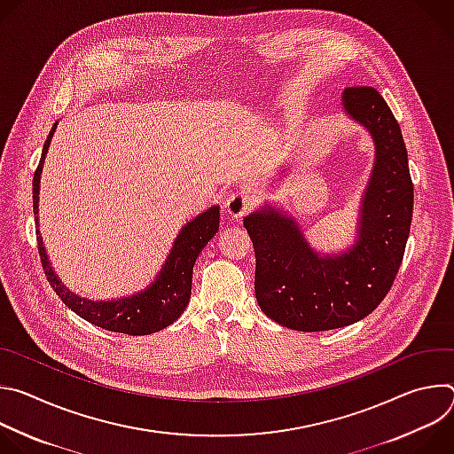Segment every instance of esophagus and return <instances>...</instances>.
Here are the masks:
<instances>
[{
    "label": "esophagus",
    "mask_w": 454,
    "mask_h": 454,
    "mask_svg": "<svg viewBox=\"0 0 454 454\" xmlns=\"http://www.w3.org/2000/svg\"><path fill=\"white\" fill-rule=\"evenodd\" d=\"M251 203H253V200L247 196V193L237 192V193H231V196L226 200L224 208L231 219H239L249 210Z\"/></svg>",
    "instance_id": "obj_1"
}]
</instances>
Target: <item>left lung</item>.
Returning a JSON list of instances; mask_svg holds the SVG:
<instances>
[{"label":"left lung","instance_id":"obj_1","mask_svg":"<svg viewBox=\"0 0 454 454\" xmlns=\"http://www.w3.org/2000/svg\"><path fill=\"white\" fill-rule=\"evenodd\" d=\"M341 109L366 129L375 151L354 244L340 253L316 251L298 221L273 203L244 217L256 256L258 307L301 333L341 329L368 316L390 291L410 237L413 183L392 109L370 86L347 88Z\"/></svg>","mask_w":454,"mask_h":454}]
</instances>
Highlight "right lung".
<instances>
[{
	"mask_svg": "<svg viewBox=\"0 0 454 454\" xmlns=\"http://www.w3.org/2000/svg\"><path fill=\"white\" fill-rule=\"evenodd\" d=\"M55 129L57 121L53 123L51 131L44 142L43 154L34 174L32 188L34 215L37 228V249L50 286L64 301V305H68L75 314L93 323V325L111 333H121L129 336H147L172 325L188 305L192 293V271L193 264H196V258L219 230V207H210L208 210L200 214L196 219L188 221L181 228V231L174 239V244L165 258L160 273L145 289L131 296H121L116 300L82 298L64 286L53 271L39 231V183L44 158L50 149V142L53 138Z\"/></svg>",
	"mask_w": 454,
	"mask_h": 454,
	"instance_id": "1",
	"label": "right lung"
}]
</instances>
